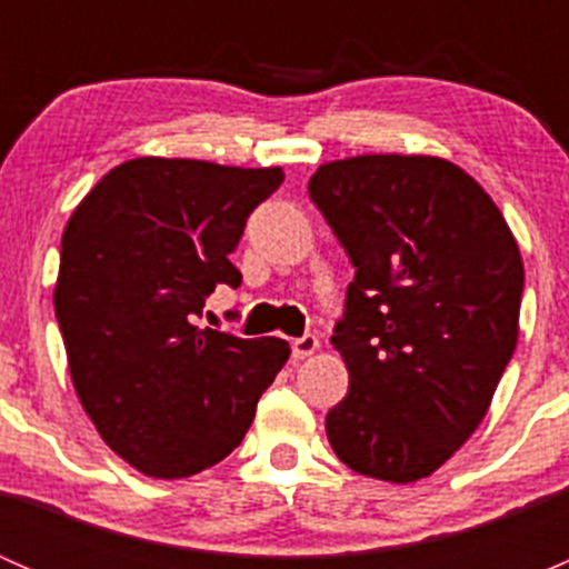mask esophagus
I'll return each mask as SVG.
<instances>
[{"label":"esophagus","mask_w":569,"mask_h":569,"mask_svg":"<svg viewBox=\"0 0 569 569\" xmlns=\"http://www.w3.org/2000/svg\"><path fill=\"white\" fill-rule=\"evenodd\" d=\"M317 349H319L317 336L295 338V341H291V358H295V360H306V358H311V355L317 352Z\"/></svg>","instance_id":"34e87169"}]
</instances>
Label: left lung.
<instances>
[{"instance_id":"obj_1","label":"left lung","mask_w":569,"mask_h":569,"mask_svg":"<svg viewBox=\"0 0 569 569\" xmlns=\"http://www.w3.org/2000/svg\"><path fill=\"white\" fill-rule=\"evenodd\" d=\"M355 280L332 347L349 393L325 418L355 473L410 485L455 457L518 343L523 258L490 194L421 153H366L308 181Z\"/></svg>"}]
</instances>
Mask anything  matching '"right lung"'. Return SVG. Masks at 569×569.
Instances as JSON below:
<instances>
[{"instance_id": "right-lung-1", "label": "right lung", "mask_w": 569, "mask_h": 569, "mask_svg": "<svg viewBox=\"0 0 569 569\" xmlns=\"http://www.w3.org/2000/svg\"><path fill=\"white\" fill-rule=\"evenodd\" d=\"M280 168L140 157L84 194L62 233L54 313L73 388L120 460L187 479L226 460L289 360L283 338L198 330Z\"/></svg>"}]
</instances>
